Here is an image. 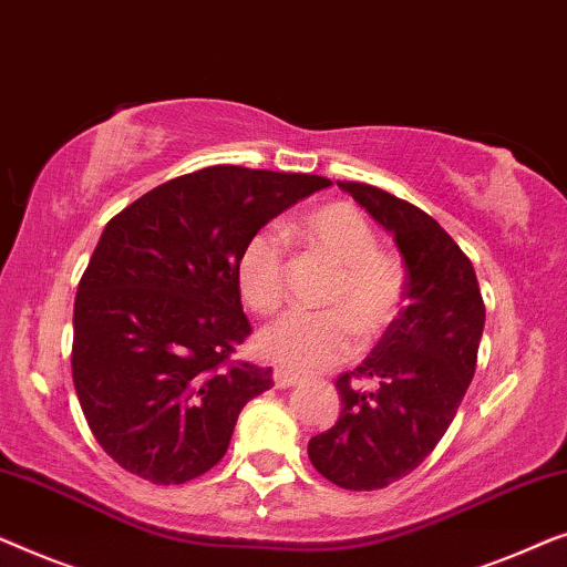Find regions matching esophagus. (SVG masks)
Instances as JSON below:
<instances>
[{
    "label": "esophagus",
    "mask_w": 567,
    "mask_h": 567,
    "mask_svg": "<svg viewBox=\"0 0 567 567\" xmlns=\"http://www.w3.org/2000/svg\"><path fill=\"white\" fill-rule=\"evenodd\" d=\"M300 378H295V374H290V372H285V370H275V385L280 388V390H287V388H295V385H300Z\"/></svg>",
    "instance_id": "obj_1"
}]
</instances>
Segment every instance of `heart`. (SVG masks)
<instances>
[{
	"label": "heart",
	"instance_id": "1",
	"mask_svg": "<svg viewBox=\"0 0 567 567\" xmlns=\"http://www.w3.org/2000/svg\"><path fill=\"white\" fill-rule=\"evenodd\" d=\"M290 236L337 265L323 313H285L261 329L257 352L290 374H318L357 349V331L378 339L401 316L405 269L382 251L360 207L329 203L295 220ZM285 246L272 230H257L236 261L238 292L254 313H272L285 298Z\"/></svg>",
	"mask_w": 567,
	"mask_h": 567
}]
</instances>
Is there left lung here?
Instances as JSON below:
<instances>
[{
	"label": "left lung",
	"mask_w": 567,
	"mask_h": 567,
	"mask_svg": "<svg viewBox=\"0 0 567 567\" xmlns=\"http://www.w3.org/2000/svg\"><path fill=\"white\" fill-rule=\"evenodd\" d=\"M388 234L405 265V306L370 357L337 380L341 416L308 442L326 481L374 491L424 462L450 429L475 374L485 306L452 236L416 205L364 182H339ZM372 379L362 391L351 378Z\"/></svg>",
	"instance_id": "obj_1"
}]
</instances>
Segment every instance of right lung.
Here are the masks:
<instances>
[{
  "mask_svg": "<svg viewBox=\"0 0 567 567\" xmlns=\"http://www.w3.org/2000/svg\"><path fill=\"white\" fill-rule=\"evenodd\" d=\"M244 166L169 179L102 230L74 300L71 374L94 440L127 473L179 485L218 465L272 367L230 362L251 333L236 282L244 244L329 187Z\"/></svg>",
  "mask_w": 567,
  "mask_h": 567,
  "instance_id": "obj_1",
  "label": "right lung"
}]
</instances>
